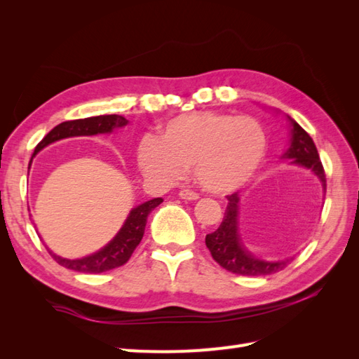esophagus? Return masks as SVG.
<instances>
[{"label":"esophagus","instance_id":"1","mask_svg":"<svg viewBox=\"0 0 359 359\" xmlns=\"http://www.w3.org/2000/svg\"><path fill=\"white\" fill-rule=\"evenodd\" d=\"M180 198L181 199H187V201H196L199 198V194L196 191H193L190 189H184L180 191Z\"/></svg>","mask_w":359,"mask_h":359}]
</instances>
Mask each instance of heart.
Listing matches in <instances>:
<instances>
[{
    "label": "heart",
    "instance_id": "obj_1",
    "mask_svg": "<svg viewBox=\"0 0 359 359\" xmlns=\"http://www.w3.org/2000/svg\"><path fill=\"white\" fill-rule=\"evenodd\" d=\"M265 151L266 136L255 118L202 111L172 118L157 139L140 140L137 165L158 181L177 180L193 168L202 189L222 194L243 187Z\"/></svg>",
    "mask_w": 359,
    "mask_h": 359
}]
</instances>
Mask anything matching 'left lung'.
<instances>
[{"label": "left lung", "mask_w": 359, "mask_h": 359, "mask_svg": "<svg viewBox=\"0 0 359 359\" xmlns=\"http://www.w3.org/2000/svg\"><path fill=\"white\" fill-rule=\"evenodd\" d=\"M289 119L292 124V144L286 151L285 157L292 158V161L297 163V165L310 169L322 181V186L325 189L327 178H325V170L316 145H314L313 139L306 130L293 121L290 116ZM226 198L227 206L222 224L219 226V229L208 233L205 238V244L215 262L226 271H229V273L238 276H269L285 269L292 262L293 257L283 260H265L255 256L244 247L240 233H238V205H240V198H238V193H232Z\"/></svg>", "instance_id": "left-lung-1"}]
</instances>
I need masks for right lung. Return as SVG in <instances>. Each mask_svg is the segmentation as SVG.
<instances>
[{"mask_svg": "<svg viewBox=\"0 0 359 359\" xmlns=\"http://www.w3.org/2000/svg\"><path fill=\"white\" fill-rule=\"evenodd\" d=\"M127 123H128L127 119L121 115H100V116H91V118H82V119H72V121L61 123L57 127H53L50 132L40 140L32 157H34L40 149H43L52 142H55V140L70 137V136L109 133L112 132V128L123 127ZM161 202H163L161 198H156L136 206V208L130 212L128 219L123 226V229L118 232V235L114 238V240L104 248H102L100 252H97L91 256L70 260V259H62L57 255H53L52 252H49V250L48 252L57 264H60L64 268L78 271V273L100 274V273H106V271H111L114 268L123 266L124 264L128 262V259L132 257L139 243L142 241L148 214Z\"/></svg>", "mask_w": 359, "mask_h": 359, "instance_id": "obj_1", "label": "right lung"}]
</instances>
